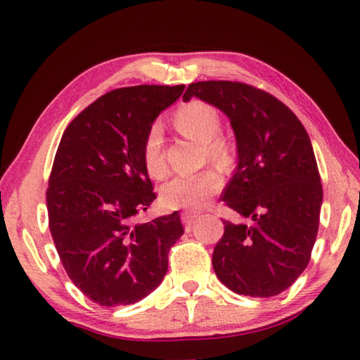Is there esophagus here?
Listing matches in <instances>:
<instances>
[{
    "instance_id": "1",
    "label": "esophagus",
    "mask_w": 360,
    "mask_h": 360,
    "mask_svg": "<svg viewBox=\"0 0 360 360\" xmlns=\"http://www.w3.org/2000/svg\"><path fill=\"white\" fill-rule=\"evenodd\" d=\"M198 217H200V213L192 212V210H186V212L181 213V219H182V223L186 224V227L192 226L195 221L198 219Z\"/></svg>"
}]
</instances>
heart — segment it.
I'll list each match as a JSON object with an SVG mask.
<instances>
[{"instance_id":"1","label":"heart","mask_w":360,"mask_h":360,"mask_svg":"<svg viewBox=\"0 0 360 360\" xmlns=\"http://www.w3.org/2000/svg\"><path fill=\"white\" fill-rule=\"evenodd\" d=\"M174 125L188 139L204 145L205 156L218 165L232 160V147L221 134V119L210 105L190 102L176 111ZM145 172L155 179L167 173L162 155V131L158 124L151 125L145 134L141 148ZM223 186L221 174L212 168L196 174L176 176L160 187V202L167 209H198L215 195Z\"/></svg>"}]
</instances>
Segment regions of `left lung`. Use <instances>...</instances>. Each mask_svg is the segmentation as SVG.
<instances>
[{
  "instance_id": "left-lung-1",
  "label": "left lung",
  "mask_w": 360,
  "mask_h": 360,
  "mask_svg": "<svg viewBox=\"0 0 360 360\" xmlns=\"http://www.w3.org/2000/svg\"><path fill=\"white\" fill-rule=\"evenodd\" d=\"M231 120L238 165L223 200L252 226L224 221L212 264L240 295L274 297L308 266L319 231L323 190L307 129L277 97L241 82L188 85Z\"/></svg>"
}]
</instances>
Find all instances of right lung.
Returning <instances> with one entry per match:
<instances>
[{
    "label": "right lung",
    "mask_w": 360,
    "mask_h": 360,
    "mask_svg": "<svg viewBox=\"0 0 360 360\" xmlns=\"http://www.w3.org/2000/svg\"><path fill=\"white\" fill-rule=\"evenodd\" d=\"M184 85L119 88L98 97L62 136L46 190L53 244L71 281L101 307L142 300L164 280L184 233L178 212L136 217L156 200L141 148Z\"/></svg>",
    "instance_id": "1"
}]
</instances>
